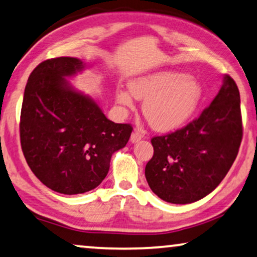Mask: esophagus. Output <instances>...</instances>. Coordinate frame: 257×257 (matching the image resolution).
Returning <instances> with one entry per match:
<instances>
[{
	"mask_svg": "<svg viewBox=\"0 0 257 257\" xmlns=\"http://www.w3.org/2000/svg\"><path fill=\"white\" fill-rule=\"evenodd\" d=\"M143 139V135L141 133H139V132H134L133 134H132V136H130V142L132 143H137V142H140L141 140Z\"/></svg>",
	"mask_w": 257,
	"mask_h": 257,
	"instance_id": "1",
	"label": "esophagus"
}]
</instances>
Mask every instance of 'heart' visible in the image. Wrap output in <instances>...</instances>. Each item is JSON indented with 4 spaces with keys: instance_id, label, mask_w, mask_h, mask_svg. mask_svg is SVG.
Masks as SVG:
<instances>
[{
    "instance_id": "heart-1",
    "label": "heart",
    "mask_w": 257,
    "mask_h": 257,
    "mask_svg": "<svg viewBox=\"0 0 257 257\" xmlns=\"http://www.w3.org/2000/svg\"><path fill=\"white\" fill-rule=\"evenodd\" d=\"M129 91L118 88L116 101L133 109L134 99L144 101L143 115L158 132H169L189 120L199 103L201 86L192 75L161 71L134 79Z\"/></svg>"
}]
</instances>
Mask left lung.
I'll return each instance as SVG.
<instances>
[{"instance_id":"left-lung-1","label":"left lung","mask_w":257,"mask_h":257,"mask_svg":"<svg viewBox=\"0 0 257 257\" xmlns=\"http://www.w3.org/2000/svg\"><path fill=\"white\" fill-rule=\"evenodd\" d=\"M238 88L229 75L200 116L176 132L151 139L154 156L146 165L153 192L166 202L191 204L225 178L242 141Z\"/></svg>"}]
</instances>
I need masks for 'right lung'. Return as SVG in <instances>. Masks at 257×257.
<instances>
[{"label":"right lung","instance_id":"1","mask_svg":"<svg viewBox=\"0 0 257 257\" xmlns=\"http://www.w3.org/2000/svg\"><path fill=\"white\" fill-rule=\"evenodd\" d=\"M85 68L78 58L43 61L31 72L21 110V146L28 165L49 189L88 192L106 178L111 155L128 143L133 127L108 120L91 96L66 78Z\"/></svg>","mask_w":257,"mask_h":257}]
</instances>
